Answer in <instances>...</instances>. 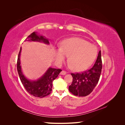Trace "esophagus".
Listing matches in <instances>:
<instances>
[{
	"instance_id": "esophagus-1",
	"label": "esophagus",
	"mask_w": 125,
	"mask_h": 125,
	"mask_svg": "<svg viewBox=\"0 0 125 125\" xmlns=\"http://www.w3.org/2000/svg\"><path fill=\"white\" fill-rule=\"evenodd\" d=\"M66 73H66L65 71L64 70H62L60 73L61 75H66Z\"/></svg>"
}]
</instances>
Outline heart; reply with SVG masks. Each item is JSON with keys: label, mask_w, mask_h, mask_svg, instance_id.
Segmentation results:
<instances>
[{"label": "heart", "mask_w": 125, "mask_h": 125, "mask_svg": "<svg viewBox=\"0 0 125 125\" xmlns=\"http://www.w3.org/2000/svg\"><path fill=\"white\" fill-rule=\"evenodd\" d=\"M98 54L94 45L79 38L64 40L61 42L59 49L55 50L54 57L58 64L64 61L66 56L71 69L81 71L87 69L94 62Z\"/></svg>", "instance_id": "1"}]
</instances>
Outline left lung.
Masks as SVG:
<instances>
[{
    "instance_id": "1",
    "label": "left lung",
    "mask_w": 125,
    "mask_h": 125,
    "mask_svg": "<svg viewBox=\"0 0 125 125\" xmlns=\"http://www.w3.org/2000/svg\"><path fill=\"white\" fill-rule=\"evenodd\" d=\"M102 69L101 51L94 64L90 70L83 73H71L73 77L72 84L69 86V90L73 94L79 97L89 95L98 83Z\"/></svg>"
}]
</instances>
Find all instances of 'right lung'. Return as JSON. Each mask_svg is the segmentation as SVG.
Wrapping results in <instances>:
<instances>
[{"label": "right lung", "instance_id": "add662e5", "mask_svg": "<svg viewBox=\"0 0 125 125\" xmlns=\"http://www.w3.org/2000/svg\"><path fill=\"white\" fill-rule=\"evenodd\" d=\"M25 41L28 42H38L46 44H49L48 39L43 35H39L34 31L29 35ZM21 47L19 53L17 61V70L22 85L27 91L34 97L43 98L49 95L52 91L53 81L56 78L62 70L49 67L42 75L36 80H31L25 76L21 69L20 55Z\"/></svg>", "mask_w": 125, "mask_h": 125}]
</instances>
